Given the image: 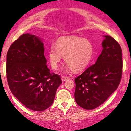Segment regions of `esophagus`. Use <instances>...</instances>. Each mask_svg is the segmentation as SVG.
I'll return each mask as SVG.
<instances>
[{"instance_id":"1","label":"esophagus","mask_w":131,"mask_h":131,"mask_svg":"<svg viewBox=\"0 0 131 131\" xmlns=\"http://www.w3.org/2000/svg\"><path fill=\"white\" fill-rule=\"evenodd\" d=\"M69 78L68 77H65V76H62V78H61V80H62V81L63 82V81H66V80H68Z\"/></svg>"}]
</instances>
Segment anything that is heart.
<instances>
[{"mask_svg":"<svg viewBox=\"0 0 131 131\" xmlns=\"http://www.w3.org/2000/svg\"><path fill=\"white\" fill-rule=\"evenodd\" d=\"M94 47L87 39L74 36H63L56 41V47L52 46L48 51L51 65L57 69L63 57L69 70L80 72L91 62Z\"/></svg>","mask_w":131,"mask_h":131,"instance_id":"obj_1","label":"heart"}]
</instances>
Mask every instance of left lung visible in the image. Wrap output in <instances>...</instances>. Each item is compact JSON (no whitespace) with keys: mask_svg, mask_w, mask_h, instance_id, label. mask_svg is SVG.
Here are the masks:
<instances>
[{"mask_svg":"<svg viewBox=\"0 0 131 131\" xmlns=\"http://www.w3.org/2000/svg\"><path fill=\"white\" fill-rule=\"evenodd\" d=\"M103 50L94 65L74 79V98L87 110L98 107L107 100L120 83L123 70L122 50L116 40L103 36Z\"/></svg>","mask_w":131,"mask_h":131,"instance_id":"obj_1","label":"left lung"}]
</instances>
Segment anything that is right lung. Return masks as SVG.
Listing matches in <instances>:
<instances>
[{
	"instance_id": "obj_1",
	"label": "right lung",
	"mask_w": 131,
	"mask_h": 131,
	"mask_svg": "<svg viewBox=\"0 0 131 131\" xmlns=\"http://www.w3.org/2000/svg\"><path fill=\"white\" fill-rule=\"evenodd\" d=\"M44 53L43 40L26 34L10 46L6 59L7 79L12 94L25 107L36 112L52 105L62 83L60 76L50 73Z\"/></svg>"
}]
</instances>
